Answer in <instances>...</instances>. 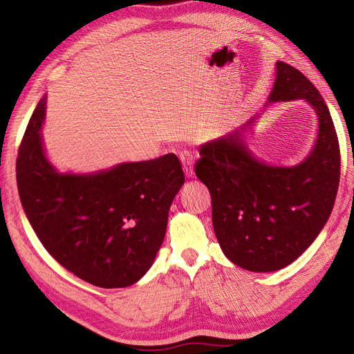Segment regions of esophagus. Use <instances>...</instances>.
Masks as SVG:
<instances>
[{
  "label": "esophagus",
  "instance_id": "esophagus-1",
  "mask_svg": "<svg viewBox=\"0 0 354 354\" xmlns=\"http://www.w3.org/2000/svg\"><path fill=\"white\" fill-rule=\"evenodd\" d=\"M181 164H183V171L186 177L194 176V162H192V155L189 152H181L180 153Z\"/></svg>",
  "mask_w": 354,
  "mask_h": 354
}]
</instances>
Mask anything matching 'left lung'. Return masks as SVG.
Segmentation results:
<instances>
[{"label": "left lung", "instance_id": "8db88e82", "mask_svg": "<svg viewBox=\"0 0 354 354\" xmlns=\"http://www.w3.org/2000/svg\"><path fill=\"white\" fill-rule=\"evenodd\" d=\"M291 100H306L317 116L315 146L299 164L270 165L251 152L246 134L259 115L199 147L195 173L211 194L212 226L221 251L250 272H276L295 261L334 208L341 159L329 109L301 72L276 62L266 104Z\"/></svg>", "mask_w": 354, "mask_h": 354}]
</instances>
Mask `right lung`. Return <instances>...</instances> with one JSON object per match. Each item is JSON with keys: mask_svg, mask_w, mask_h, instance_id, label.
<instances>
[{"mask_svg": "<svg viewBox=\"0 0 354 354\" xmlns=\"http://www.w3.org/2000/svg\"><path fill=\"white\" fill-rule=\"evenodd\" d=\"M47 95L32 113L17 155V189L38 239L57 263L100 288H125L151 269L185 174L174 153L93 173H60L41 128Z\"/></svg>", "mask_w": 354, "mask_h": 354, "instance_id": "right-lung-1", "label": "right lung"}]
</instances>
